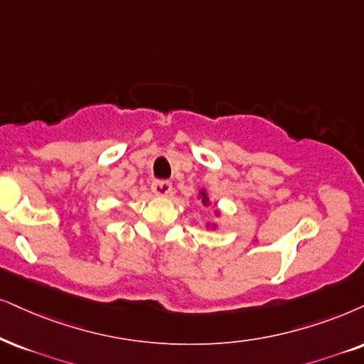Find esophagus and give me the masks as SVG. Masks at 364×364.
<instances>
[{"label":"esophagus","instance_id":"obj_1","mask_svg":"<svg viewBox=\"0 0 364 364\" xmlns=\"http://www.w3.org/2000/svg\"><path fill=\"white\" fill-rule=\"evenodd\" d=\"M151 191H153L156 196H168L169 193H171V183L169 181H153V185H151Z\"/></svg>","mask_w":364,"mask_h":364}]
</instances>
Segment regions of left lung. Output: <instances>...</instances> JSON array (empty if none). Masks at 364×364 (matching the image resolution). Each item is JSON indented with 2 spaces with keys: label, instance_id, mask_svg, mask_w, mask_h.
Segmentation results:
<instances>
[{
  "label": "left lung",
  "instance_id": "8db88e82",
  "mask_svg": "<svg viewBox=\"0 0 364 364\" xmlns=\"http://www.w3.org/2000/svg\"><path fill=\"white\" fill-rule=\"evenodd\" d=\"M196 198L201 201V205H203V206H210L211 205L208 190H206V188H201V190H198ZM213 213H215V216H222V211H220V210H215ZM206 228H208V230H216V228H218V225H216V223H206Z\"/></svg>",
  "mask_w": 364,
  "mask_h": 364
}]
</instances>
